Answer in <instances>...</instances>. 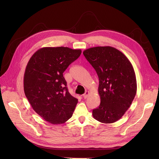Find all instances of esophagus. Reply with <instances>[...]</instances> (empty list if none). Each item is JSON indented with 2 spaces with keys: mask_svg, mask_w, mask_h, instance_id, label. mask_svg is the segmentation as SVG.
I'll list each match as a JSON object with an SVG mask.
<instances>
[{
  "mask_svg": "<svg viewBox=\"0 0 159 159\" xmlns=\"http://www.w3.org/2000/svg\"><path fill=\"white\" fill-rule=\"evenodd\" d=\"M89 91H86V92H85V93L83 95V97H84V98H86L88 97V95H89Z\"/></svg>",
  "mask_w": 159,
  "mask_h": 159,
  "instance_id": "obj_1",
  "label": "esophagus"
}]
</instances>
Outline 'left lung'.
Listing matches in <instances>:
<instances>
[{"label":"left lung","mask_w":159,"mask_h":159,"mask_svg":"<svg viewBox=\"0 0 159 159\" xmlns=\"http://www.w3.org/2000/svg\"><path fill=\"white\" fill-rule=\"evenodd\" d=\"M83 54L99 79L101 104L93 110V116L104 124L117 121L128 110L137 93L134 69L126 56L111 46L91 48Z\"/></svg>","instance_id":"obj_1"}]
</instances>
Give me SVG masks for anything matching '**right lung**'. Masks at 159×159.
<instances>
[{"label":"right lung","mask_w":159,"mask_h":159,"mask_svg":"<svg viewBox=\"0 0 159 159\" xmlns=\"http://www.w3.org/2000/svg\"><path fill=\"white\" fill-rule=\"evenodd\" d=\"M81 52L68 47L43 48L26 66L25 95L33 110L49 123L63 124L71 117L78 99L69 93L63 73Z\"/></svg>","instance_id":"add662e5"}]
</instances>
